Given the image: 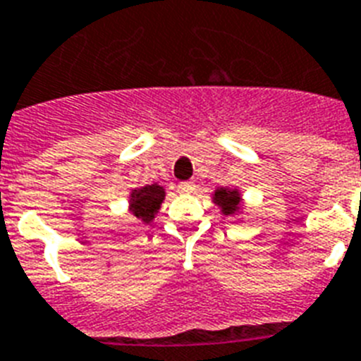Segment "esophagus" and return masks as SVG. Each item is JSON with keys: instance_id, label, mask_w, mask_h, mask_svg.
<instances>
[{"instance_id": "esophagus-1", "label": "esophagus", "mask_w": 361, "mask_h": 361, "mask_svg": "<svg viewBox=\"0 0 361 361\" xmlns=\"http://www.w3.org/2000/svg\"><path fill=\"white\" fill-rule=\"evenodd\" d=\"M195 190V183L193 180H184V183L178 184V192L180 193H190Z\"/></svg>"}]
</instances>
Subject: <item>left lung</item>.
<instances>
[{"label":"left lung","mask_w":361,"mask_h":361,"mask_svg":"<svg viewBox=\"0 0 361 361\" xmlns=\"http://www.w3.org/2000/svg\"><path fill=\"white\" fill-rule=\"evenodd\" d=\"M214 201L216 204L221 207V212L225 216H231L238 210V204H240V193L236 190H227V188H219L216 193H214Z\"/></svg>","instance_id":"8db88e82"}]
</instances>
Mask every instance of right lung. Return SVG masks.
I'll return each instance as SVG.
<instances>
[{
    "mask_svg": "<svg viewBox=\"0 0 361 361\" xmlns=\"http://www.w3.org/2000/svg\"><path fill=\"white\" fill-rule=\"evenodd\" d=\"M164 201V190L159 184H149V186L133 190L130 193V210L138 219L144 223L153 221L154 214Z\"/></svg>",
    "mask_w": 361,
    "mask_h": 361,
    "instance_id": "obj_1",
    "label": "right lung"
}]
</instances>
